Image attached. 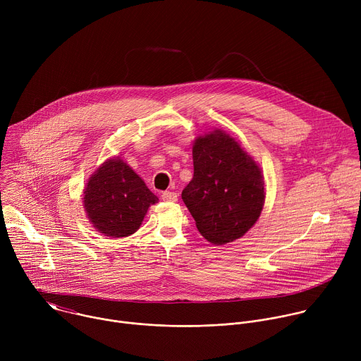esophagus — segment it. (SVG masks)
Returning <instances> with one entry per match:
<instances>
[{
	"instance_id": "1",
	"label": "esophagus",
	"mask_w": 361,
	"mask_h": 361,
	"mask_svg": "<svg viewBox=\"0 0 361 361\" xmlns=\"http://www.w3.org/2000/svg\"><path fill=\"white\" fill-rule=\"evenodd\" d=\"M163 201L166 202H176L177 201V194L173 192V191H164L163 195H161Z\"/></svg>"
}]
</instances>
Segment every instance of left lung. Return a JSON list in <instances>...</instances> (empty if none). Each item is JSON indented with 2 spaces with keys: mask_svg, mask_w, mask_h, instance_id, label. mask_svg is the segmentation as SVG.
Listing matches in <instances>:
<instances>
[{
  "mask_svg": "<svg viewBox=\"0 0 361 361\" xmlns=\"http://www.w3.org/2000/svg\"><path fill=\"white\" fill-rule=\"evenodd\" d=\"M194 176L181 197L200 234L216 245L241 238L260 219L263 171L228 133L214 128L192 142Z\"/></svg>",
  "mask_w": 361,
  "mask_h": 361,
  "instance_id": "obj_1",
  "label": "left lung"
}]
</instances>
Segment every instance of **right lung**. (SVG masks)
Segmentation results:
<instances>
[{
	"label": "right lung",
	"mask_w": 361,
	"mask_h": 361,
	"mask_svg": "<svg viewBox=\"0 0 361 361\" xmlns=\"http://www.w3.org/2000/svg\"><path fill=\"white\" fill-rule=\"evenodd\" d=\"M144 180L120 157L102 163L88 178L82 191L84 212L95 231L110 238L134 234L149 205L156 204Z\"/></svg>",
	"instance_id": "add662e5"
}]
</instances>
